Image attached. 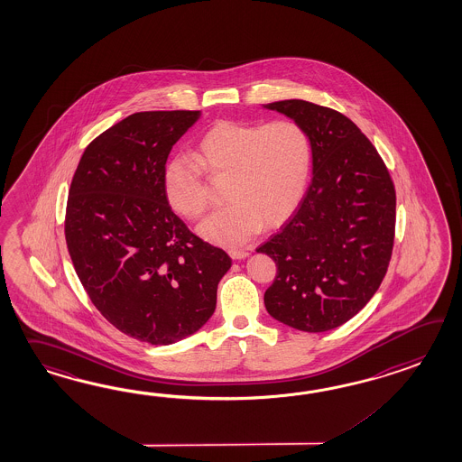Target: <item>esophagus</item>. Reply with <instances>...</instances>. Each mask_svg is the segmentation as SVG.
<instances>
[{
	"label": "esophagus",
	"instance_id": "esophagus-1",
	"mask_svg": "<svg viewBox=\"0 0 462 462\" xmlns=\"http://www.w3.org/2000/svg\"><path fill=\"white\" fill-rule=\"evenodd\" d=\"M227 254L233 259H243L246 258L249 253H247L246 249H229Z\"/></svg>",
	"mask_w": 462,
	"mask_h": 462
}]
</instances>
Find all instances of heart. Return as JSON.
<instances>
[{"mask_svg":"<svg viewBox=\"0 0 462 462\" xmlns=\"http://www.w3.org/2000/svg\"><path fill=\"white\" fill-rule=\"evenodd\" d=\"M196 158L198 162L174 156L166 164L168 203L184 217L198 219L209 206L204 172L227 178L229 204L208 216L198 231L219 246H243L263 225H282L298 209L311 174V136L294 119L266 125L221 119L198 141Z\"/></svg>","mask_w":462,"mask_h":462,"instance_id":"heart-1","label":"heart"}]
</instances>
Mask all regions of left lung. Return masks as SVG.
Segmentation results:
<instances>
[{"label": "left lung", "instance_id": "1", "mask_svg": "<svg viewBox=\"0 0 462 462\" xmlns=\"http://www.w3.org/2000/svg\"><path fill=\"white\" fill-rule=\"evenodd\" d=\"M308 129L312 180L300 208L256 249L276 263L269 314L306 333L361 311L386 276L396 233V189L363 131L339 111L302 99L264 105Z\"/></svg>", "mask_w": 462, "mask_h": 462}]
</instances>
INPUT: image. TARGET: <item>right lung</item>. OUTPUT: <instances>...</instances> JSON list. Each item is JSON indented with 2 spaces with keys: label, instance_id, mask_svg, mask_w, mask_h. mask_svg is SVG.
Listing matches in <instances>:
<instances>
[{
  "label": "right lung",
  "instance_id": "add662e5",
  "mask_svg": "<svg viewBox=\"0 0 462 462\" xmlns=\"http://www.w3.org/2000/svg\"><path fill=\"white\" fill-rule=\"evenodd\" d=\"M198 118L180 109L121 119L88 144L66 203V246L89 300L118 331L154 346L184 339L211 318L231 268L164 193L168 156Z\"/></svg>",
  "mask_w": 462,
  "mask_h": 462
}]
</instances>
